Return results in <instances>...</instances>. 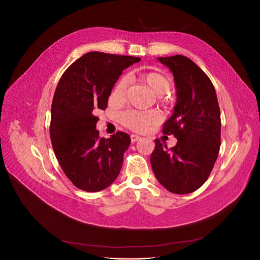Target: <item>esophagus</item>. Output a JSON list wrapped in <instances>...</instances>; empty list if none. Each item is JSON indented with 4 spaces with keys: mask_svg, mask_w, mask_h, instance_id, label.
<instances>
[{
    "mask_svg": "<svg viewBox=\"0 0 260 260\" xmlns=\"http://www.w3.org/2000/svg\"><path fill=\"white\" fill-rule=\"evenodd\" d=\"M130 138H131V142H132V143L137 142V141H139V140L141 139V137H139V136H137V135H131Z\"/></svg>",
    "mask_w": 260,
    "mask_h": 260,
    "instance_id": "esophagus-1",
    "label": "esophagus"
}]
</instances>
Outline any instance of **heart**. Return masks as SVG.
Here are the masks:
<instances>
[{
  "instance_id": "b5f03b06",
  "label": "heart",
  "mask_w": 260,
  "mask_h": 260,
  "mask_svg": "<svg viewBox=\"0 0 260 260\" xmlns=\"http://www.w3.org/2000/svg\"><path fill=\"white\" fill-rule=\"evenodd\" d=\"M142 80L156 93L159 98H162L164 94H166L170 90V80L159 73H146L142 75ZM130 82V78L128 75L122 76L118 80L115 89L114 96L116 99H122L125 95V92L128 90ZM121 122L132 130L143 131L147 127L155 124L160 120V115L157 111L148 109V111H137V109H129L120 115Z\"/></svg>"
}]
</instances>
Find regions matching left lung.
I'll use <instances>...</instances> for the list:
<instances>
[{
    "instance_id": "8db88e82",
    "label": "left lung",
    "mask_w": 260,
    "mask_h": 260,
    "mask_svg": "<svg viewBox=\"0 0 260 260\" xmlns=\"http://www.w3.org/2000/svg\"><path fill=\"white\" fill-rule=\"evenodd\" d=\"M174 75L177 104L165 122L164 135H174L168 148L158 139L151 155L152 169L159 183L175 194L192 193L206 182L221 143V120L216 90L208 76L182 55L159 57Z\"/></svg>"
}]
</instances>
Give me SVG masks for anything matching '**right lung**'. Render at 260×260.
Listing matches in <instances>:
<instances>
[{"instance_id":"1","label":"right lung","mask_w":260,"mask_h":260,"mask_svg":"<svg viewBox=\"0 0 260 260\" xmlns=\"http://www.w3.org/2000/svg\"><path fill=\"white\" fill-rule=\"evenodd\" d=\"M140 57L89 52L62 74L54 93L50 136L59 166L75 186L99 192L119 175L123 153L130 145L128 133L109 139L95 129L96 109L107 107L108 96L122 70Z\"/></svg>"}]
</instances>
